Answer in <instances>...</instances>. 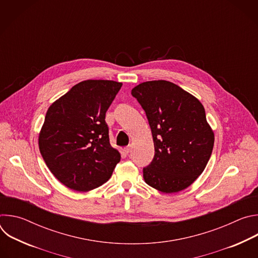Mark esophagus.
<instances>
[{"label":"esophagus","instance_id":"34e87169","mask_svg":"<svg viewBox=\"0 0 258 258\" xmlns=\"http://www.w3.org/2000/svg\"><path fill=\"white\" fill-rule=\"evenodd\" d=\"M131 150H132L131 146H127V147H125V148L123 149V151H124V153H125V154H128V153L131 152Z\"/></svg>","mask_w":258,"mask_h":258}]
</instances>
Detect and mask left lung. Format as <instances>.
Segmentation results:
<instances>
[{"label":"left lung","mask_w":258,"mask_h":258,"mask_svg":"<svg viewBox=\"0 0 258 258\" xmlns=\"http://www.w3.org/2000/svg\"><path fill=\"white\" fill-rule=\"evenodd\" d=\"M151 127L155 154L143 168L146 183L163 193L188 188L203 172L214 135L203 105L166 81L142 83L132 90Z\"/></svg>","instance_id":"1"}]
</instances>
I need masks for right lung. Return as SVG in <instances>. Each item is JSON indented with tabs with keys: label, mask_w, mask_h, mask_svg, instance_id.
I'll return each instance as SVG.
<instances>
[{
	"label": "right lung",
	"mask_w": 258,
	"mask_h": 258,
	"mask_svg": "<svg viewBox=\"0 0 258 258\" xmlns=\"http://www.w3.org/2000/svg\"><path fill=\"white\" fill-rule=\"evenodd\" d=\"M121 86L113 81H85L49 107L39 137L40 151L67 188L96 189L120 161L119 152L110 145L105 115Z\"/></svg>",
	"instance_id": "add662e5"
}]
</instances>
